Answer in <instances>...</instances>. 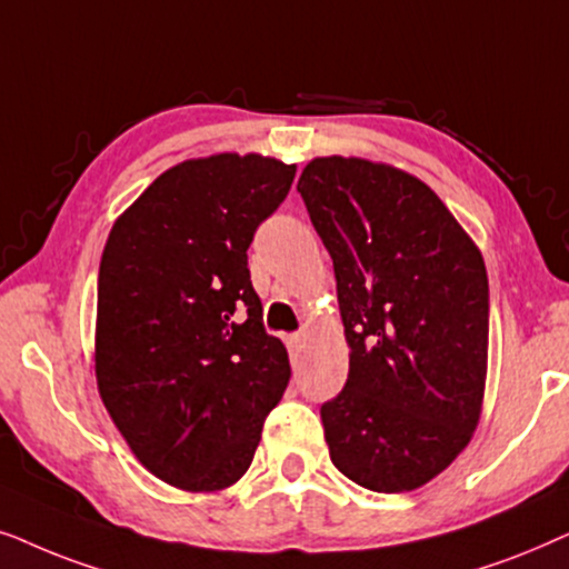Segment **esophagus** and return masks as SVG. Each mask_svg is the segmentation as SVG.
<instances>
[{
	"instance_id": "34e87169",
	"label": "esophagus",
	"mask_w": 569,
	"mask_h": 569,
	"mask_svg": "<svg viewBox=\"0 0 569 569\" xmlns=\"http://www.w3.org/2000/svg\"><path fill=\"white\" fill-rule=\"evenodd\" d=\"M301 343H305V332H293V336H286V346H289L291 351H299Z\"/></svg>"
}]
</instances>
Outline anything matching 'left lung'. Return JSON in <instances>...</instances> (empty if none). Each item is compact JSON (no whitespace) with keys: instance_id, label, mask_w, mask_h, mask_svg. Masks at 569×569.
<instances>
[{"instance_id":"obj_1","label":"left lung","mask_w":569,"mask_h":569,"mask_svg":"<svg viewBox=\"0 0 569 569\" xmlns=\"http://www.w3.org/2000/svg\"><path fill=\"white\" fill-rule=\"evenodd\" d=\"M297 189L332 257L351 348L322 403L330 460L363 489L398 495L442 473L479 423L489 343L481 252L411 173L315 158Z\"/></svg>"}]
</instances>
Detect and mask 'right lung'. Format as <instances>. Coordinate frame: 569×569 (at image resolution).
I'll return each instance as SVG.
<instances>
[{
    "label": "right lung",
    "instance_id": "1",
    "mask_svg": "<svg viewBox=\"0 0 569 569\" xmlns=\"http://www.w3.org/2000/svg\"><path fill=\"white\" fill-rule=\"evenodd\" d=\"M297 166L221 153L161 173L113 223L98 270L96 377L150 473L187 491L247 473L291 380L247 249Z\"/></svg>",
    "mask_w": 569,
    "mask_h": 569
}]
</instances>
